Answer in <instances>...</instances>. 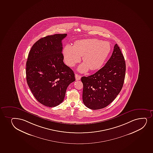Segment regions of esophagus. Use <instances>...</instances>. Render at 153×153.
Wrapping results in <instances>:
<instances>
[{"instance_id": "34e87169", "label": "esophagus", "mask_w": 153, "mask_h": 153, "mask_svg": "<svg viewBox=\"0 0 153 153\" xmlns=\"http://www.w3.org/2000/svg\"><path fill=\"white\" fill-rule=\"evenodd\" d=\"M75 77H76V80L78 81V80H79V79H81V76H79L77 74H75Z\"/></svg>"}]
</instances>
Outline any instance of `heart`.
<instances>
[{
    "instance_id": "heart-1",
    "label": "heart",
    "mask_w": 153,
    "mask_h": 153,
    "mask_svg": "<svg viewBox=\"0 0 153 153\" xmlns=\"http://www.w3.org/2000/svg\"><path fill=\"white\" fill-rule=\"evenodd\" d=\"M111 50V45L107 41L98 39H84L77 41L74 46L67 44L63 49L64 59L67 65L72 67L79 63L83 56L84 61L78 67L79 72L100 68L104 65Z\"/></svg>"
}]
</instances>
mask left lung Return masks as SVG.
Listing matches in <instances>:
<instances>
[{
    "label": "left lung",
    "mask_w": 153,
    "mask_h": 153,
    "mask_svg": "<svg viewBox=\"0 0 153 153\" xmlns=\"http://www.w3.org/2000/svg\"><path fill=\"white\" fill-rule=\"evenodd\" d=\"M125 74V58L116 44L104 67L92 75L81 78L85 105L92 110L102 109L109 105L121 91Z\"/></svg>",
    "instance_id": "1"
}]
</instances>
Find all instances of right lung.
<instances>
[{"label": "right lung", "mask_w": 153, "mask_h": 153, "mask_svg": "<svg viewBox=\"0 0 153 153\" xmlns=\"http://www.w3.org/2000/svg\"><path fill=\"white\" fill-rule=\"evenodd\" d=\"M66 36L64 33L42 38L28 54L27 83L36 99L48 107L62 102L68 86L76 80L73 70L64 63L62 40Z\"/></svg>", "instance_id": "1"}]
</instances>
